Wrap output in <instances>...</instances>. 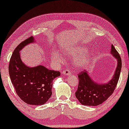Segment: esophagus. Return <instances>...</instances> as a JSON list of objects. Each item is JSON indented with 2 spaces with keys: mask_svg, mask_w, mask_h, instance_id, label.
I'll list each match as a JSON object with an SVG mask.
<instances>
[{
  "mask_svg": "<svg viewBox=\"0 0 129 129\" xmlns=\"http://www.w3.org/2000/svg\"><path fill=\"white\" fill-rule=\"evenodd\" d=\"M62 74H64V75H70V74H71V71L70 70L67 69V70L63 71Z\"/></svg>",
  "mask_w": 129,
  "mask_h": 129,
  "instance_id": "obj_1",
  "label": "esophagus"
}]
</instances>
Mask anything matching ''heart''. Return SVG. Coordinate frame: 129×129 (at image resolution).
Returning <instances> with one entry per match:
<instances>
[{"mask_svg":"<svg viewBox=\"0 0 129 129\" xmlns=\"http://www.w3.org/2000/svg\"><path fill=\"white\" fill-rule=\"evenodd\" d=\"M88 48L85 47H78L75 48H72L64 50V53L71 57H75L77 56L81 55L79 57H77L74 60V64L77 68H82L86 67L90 63L91 57L89 54H85L88 52ZM52 59L57 62H61L62 61V58L60 54L57 51H53L51 55Z\"/></svg>","mask_w":129,"mask_h":129,"instance_id":"1","label":"heart"}]
</instances>
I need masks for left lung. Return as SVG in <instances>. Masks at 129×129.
<instances>
[{
    "instance_id": "8db88e82",
    "label": "left lung",
    "mask_w": 129,
    "mask_h": 129,
    "mask_svg": "<svg viewBox=\"0 0 129 129\" xmlns=\"http://www.w3.org/2000/svg\"><path fill=\"white\" fill-rule=\"evenodd\" d=\"M111 54L117 60V66L115 74L109 82L99 84L93 81L86 71H81L78 75L79 83L75 96L81 104L86 106H97L106 101L113 93L118 82L121 68L120 55L113 45Z\"/></svg>"
}]
</instances>
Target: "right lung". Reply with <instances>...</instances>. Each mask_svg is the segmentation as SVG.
Returning a JSON list of instances; mask_svg holds the SVG:
<instances>
[{
  "label": "right lung",
  "mask_w": 129,
  "mask_h": 129,
  "mask_svg": "<svg viewBox=\"0 0 129 129\" xmlns=\"http://www.w3.org/2000/svg\"><path fill=\"white\" fill-rule=\"evenodd\" d=\"M34 37L25 40L14 50L9 65V72L16 93L28 105H42L52 95V81L60 75V72L48 70L42 65L30 68L24 64L20 56V51Z\"/></svg>",
  "instance_id": "right-lung-1"
}]
</instances>
